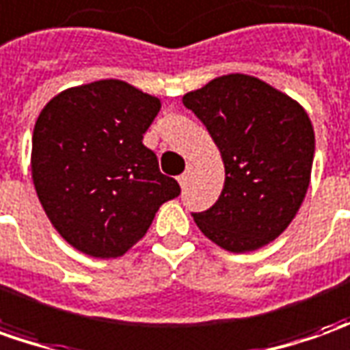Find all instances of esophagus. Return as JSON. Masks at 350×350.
<instances>
[{
	"label": "esophagus",
	"mask_w": 350,
	"mask_h": 350,
	"mask_svg": "<svg viewBox=\"0 0 350 350\" xmlns=\"http://www.w3.org/2000/svg\"><path fill=\"white\" fill-rule=\"evenodd\" d=\"M189 176H191V168H187L184 174L178 176V182H180V185H182V187H185V184H187V180H189Z\"/></svg>",
	"instance_id": "1"
}]
</instances>
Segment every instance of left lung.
Wrapping results in <instances>:
<instances>
[{
    "label": "left lung",
    "instance_id": "left-lung-1",
    "mask_svg": "<svg viewBox=\"0 0 350 350\" xmlns=\"http://www.w3.org/2000/svg\"><path fill=\"white\" fill-rule=\"evenodd\" d=\"M224 161L215 205L191 213L199 230L232 253L274 241L305 199L314 130L305 109L255 76L228 75L184 95Z\"/></svg>",
    "mask_w": 350,
    "mask_h": 350
}]
</instances>
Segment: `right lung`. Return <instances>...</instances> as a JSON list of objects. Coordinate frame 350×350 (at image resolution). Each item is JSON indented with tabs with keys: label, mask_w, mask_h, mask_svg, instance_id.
Returning a JSON list of instances; mask_svg holds the SVG:
<instances>
[{
	"label": "right lung",
	"mask_w": 350,
	"mask_h": 350,
	"mask_svg": "<svg viewBox=\"0 0 350 350\" xmlns=\"http://www.w3.org/2000/svg\"><path fill=\"white\" fill-rule=\"evenodd\" d=\"M159 111L153 95L122 80H99L61 92L38 116L36 193L53 228L85 255H124L159 206L180 195L144 145Z\"/></svg>",
	"instance_id": "right-lung-1"
}]
</instances>
